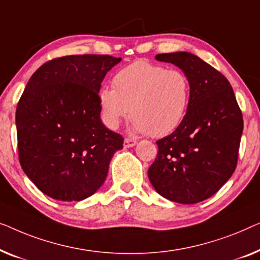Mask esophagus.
I'll return each instance as SVG.
<instances>
[{
  "label": "esophagus",
  "instance_id": "esophagus-1",
  "mask_svg": "<svg viewBox=\"0 0 260 260\" xmlns=\"http://www.w3.org/2000/svg\"><path fill=\"white\" fill-rule=\"evenodd\" d=\"M137 145V141L134 140V139H129V138H126L125 141H123V146H125V148H129V147H133V146Z\"/></svg>",
  "mask_w": 260,
  "mask_h": 260
}]
</instances>
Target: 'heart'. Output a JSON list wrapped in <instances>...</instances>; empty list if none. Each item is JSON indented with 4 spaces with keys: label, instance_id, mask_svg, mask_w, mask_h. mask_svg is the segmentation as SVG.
<instances>
[{
    "label": "heart",
    "instance_id": "obj_1",
    "mask_svg": "<svg viewBox=\"0 0 260 260\" xmlns=\"http://www.w3.org/2000/svg\"><path fill=\"white\" fill-rule=\"evenodd\" d=\"M191 85L185 73L147 61L133 62L116 73L113 88L99 94L102 121L115 129L131 114L132 126L151 137H165L180 125L188 109Z\"/></svg>",
    "mask_w": 260,
    "mask_h": 260
}]
</instances>
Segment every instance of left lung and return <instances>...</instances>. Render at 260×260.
<instances>
[{"mask_svg": "<svg viewBox=\"0 0 260 260\" xmlns=\"http://www.w3.org/2000/svg\"><path fill=\"white\" fill-rule=\"evenodd\" d=\"M189 80L185 118L173 133L156 141L148 170L155 191L171 202L196 204L210 198L231 178L238 162L243 114L229 80L194 54H158Z\"/></svg>", "mask_w": 260, "mask_h": 260, "instance_id": "left-lung-1", "label": "left lung"}]
</instances>
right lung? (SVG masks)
Here are the masks:
<instances>
[{"label":"right lung","instance_id":"obj_1","mask_svg":"<svg viewBox=\"0 0 260 260\" xmlns=\"http://www.w3.org/2000/svg\"><path fill=\"white\" fill-rule=\"evenodd\" d=\"M121 57L69 55L43 63L16 108L22 170L42 193L62 202L88 198L104 184L123 138L100 119L99 90Z\"/></svg>","mask_w":260,"mask_h":260}]
</instances>
